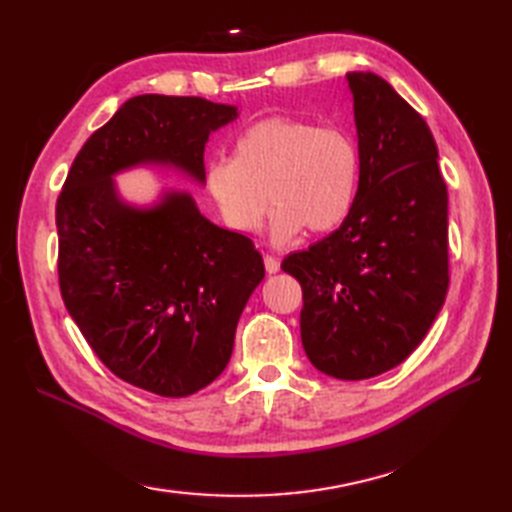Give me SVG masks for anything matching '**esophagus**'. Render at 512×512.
I'll return each instance as SVG.
<instances>
[{"label": "esophagus", "mask_w": 512, "mask_h": 512, "mask_svg": "<svg viewBox=\"0 0 512 512\" xmlns=\"http://www.w3.org/2000/svg\"><path fill=\"white\" fill-rule=\"evenodd\" d=\"M264 266H266V270L270 275H275V273H279V268H281V264H279V259L277 257H273V255H266L264 257Z\"/></svg>", "instance_id": "esophagus-1"}]
</instances>
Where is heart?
<instances>
[{
  "label": "heart",
  "mask_w": 512,
  "mask_h": 512,
  "mask_svg": "<svg viewBox=\"0 0 512 512\" xmlns=\"http://www.w3.org/2000/svg\"><path fill=\"white\" fill-rule=\"evenodd\" d=\"M358 176L361 156L345 129L275 114L235 138L231 160L206 167V191L226 226L242 235L262 228L270 200L273 237L288 242L303 228H339L356 202Z\"/></svg>",
  "instance_id": "heart-1"
}]
</instances>
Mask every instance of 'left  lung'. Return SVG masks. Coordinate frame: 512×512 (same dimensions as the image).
<instances>
[{
  "mask_svg": "<svg viewBox=\"0 0 512 512\" xmlns=\"http://www.w3.org/2000/svg\"><path fill=\"white\" fill-rule=\"evenodd\" d=\"M361 176L347 220L281 270L303 290L319 372L363 380L422 343L449 288V195L429 125L372 72H350Z\"/></svg>",
  "mask_w": 512,
  "mask_h": 512,
  "instance_id": "8db88e82",
  "label": "left lung"
}]
</instances>
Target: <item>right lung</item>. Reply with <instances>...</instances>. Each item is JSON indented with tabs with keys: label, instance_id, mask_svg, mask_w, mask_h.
<instances>
[{
	"label": "right lung",
	"instance_id": "1",
	"mask_svg": "<svg viewBox=\"0 0 512 512\" xmlns=\"http://www.w3.org/2000/svg\"><path fill=\"white\" fill-rule=\"evenodd\" d=\"M235 118L237 107L200 96H134L81 147L57 200L65 308L112 374L165 398L224 372L264 262L250 237L206 220L189 193L136 209L112 178L171 165L204 184L206 140Z\"/></svg>",
	"mask_w": 512,
	"mask_h": 512
}]
</instances>
